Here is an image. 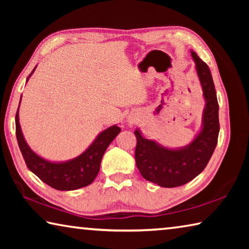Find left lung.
I'll list each match as a JSON object with an SVG mask.
<instances>
[{
	"label": "left lung",
	"instance_id": "1",
	"mask_svg": "<svg viewBox=\"0 0 249 249\" xmlns=\"http://www.w3.org/2000/svg\"><path fill=\"white\" fill-rule=\"evenodd\" d=\"M190 53L205 102L201 128L196 137L187 146L169 148L155 140H147L140 128L134 132L137 140L135 160L138 170L146 180L163 188L180 187L200 175L212 157L220 132L218 103L212 74L196 52L190 50Z\"/></svg>",
	"mask_w": 249,
	"mask_h": 249
}]
</instances>
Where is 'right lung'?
<instances>
[{"mask_svg": "<svg viewBox=\"0 0 249 249\" xmlns=\"http://www.w3.org/2000/svg\"><path fill=\"white\" fill-rule=\"evenodd\" d=\"M35 69L36 67L28 75L27 81ZM20 101L22 98L19 100V104ZM18 109L19 105L15 116L16 138L27 168L33 174H35L46 184L60 191L77 190L93 182L99 174L101 160L105 150L116 135L121 132L119 126L112 125L102 130L91 142V145L77 157L66 161H52L37 155L25 141L19 124Z\"/></svg>", "mask_w": 249, "mask_h": 249, "instance_id": "1", "label": "right lung"}]
</instances>
